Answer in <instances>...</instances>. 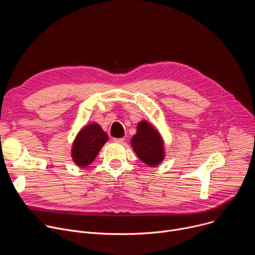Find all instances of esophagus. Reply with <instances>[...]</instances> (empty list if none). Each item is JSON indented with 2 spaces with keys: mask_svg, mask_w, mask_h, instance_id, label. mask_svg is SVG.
I'll return each mask as SVG.
<instances>
[{
  "mask_svg": "<svg viewBox=\"0 0 255 255\" xmlns=\"http://www.w3.org/2000/svg\"><path fill=\"white\" fill-rule=\"evenodd\" d=\"M124 138H113V141L116 143H123L124 142Z\"/></svg>",
  "mask_w": 255,
  "mask_h": 255,
  "instance_id": "esophagus-1",
  "label": "esophagus"
}]
</instances>
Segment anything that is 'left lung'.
<instances>
[{
  "label": "left lung",
  "instance_id": "left-lung-1",
  "mask_svg": "<svg viewBox=\"0 0 255 255\" xmlns=\"http://www.w3.org/2000/svg\"><path fill=\"white\" fill-rule=\"evenodd\" d=\"M131 145L138 157L150 166L163 159V142L158 132L146 121L137 125V133L131 139Z\"/></svg>",
  "mask_w": 255,
  "mask_h": 255
}]
</instances>
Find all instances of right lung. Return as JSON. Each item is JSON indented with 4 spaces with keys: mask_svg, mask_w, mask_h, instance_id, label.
<instances>
[{
    "mask_svg": "<svg viewBox=\"0 0 255 255\" xmlns=\"http://www.w3.org/2000/svg\"><path fill=\"white\" fill-rule=\"evenodd\" d=\"M108 140V135L97 123L85 127L77 136L72 145L71 156L74 161L84 167L94 161L101 148Z\"/></svg>",
    "mask_w": 255,
    "mask_h": 255,
    "instance_id": "obj_1",
    "label": "right lung"
}]
</instances>
